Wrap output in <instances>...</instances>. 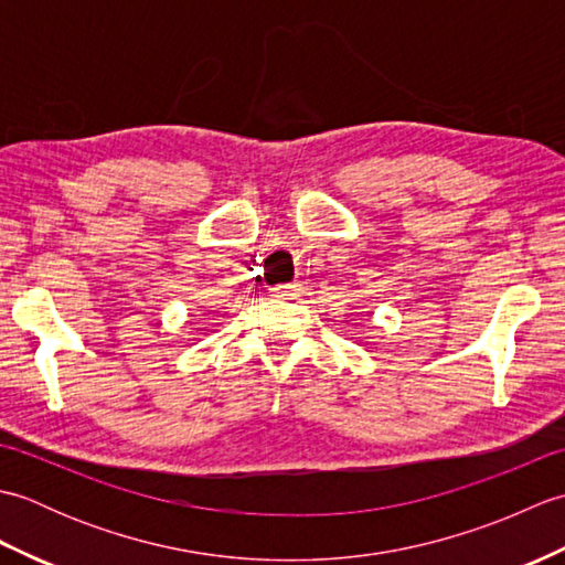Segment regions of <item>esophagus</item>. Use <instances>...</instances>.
Here are the masks:
<instances>
[{"mask_svg":"<svg viewBox=\"0 0 565 565\" xmlns=\"http://www.w3.org/2000/svg\"><path fill=\"white\" fill-rule=\"evenodd\" d=\"M301 291V284H284V286H274L271 296L274 298H294Z\"/></svg>","mask_w":565,"mask_h":565,"instance_id":"1","label":"esophagus"}]
</instances>
